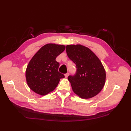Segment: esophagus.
<instances>
[{
    "instance_id": "34e87169",
    "label": "esophagus",
    "mask_w": 131,
    "mask_h": 131,
    "mask_svg": "<svg viewBox=\"0 0 131 131\" xmlns=\"http://www.w3.org/2000/svg\"><path fill=\"white\" fill-rule=\"evenodd\" d=\"M69 75V73H67L66 74H65V78H68Z\"/></svg>"
}]
</instances>
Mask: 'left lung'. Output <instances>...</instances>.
<instances>
[{
	"label": "left lung",
	"mask_w": 131,
	"mask_h": 131,
	"mask_svg": "<svg viewBox=\"0 0 131 131\" xmlns=\"http://www.w3.org/2000/svg\"><path fill=\"white\" fill-rule=\"evenodd\" d=\"M68 56L77 66V73L68 77L74 92L82 99H91L104 87L106 71L98 57L80 44L67 45Z\"/></svg>",
	"instance_id": "left-lung-1"
}]
</instances>
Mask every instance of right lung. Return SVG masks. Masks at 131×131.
<instances>
[{
  "label": "right lung",
  "instance_id": "1",
  "mask_svg": "<svg viewBox=\"0 0 131 131\" xmlns=\"http://www.w3.org/2000/svg\"><path fill=\"white\" fill-rule=\"evenodd\" d=\"M65 46L53 43L43 46L32 57L26 70V79L34 92L44 96L55 90L64 75L58 71L60 63L56 58L65 49Z\"/></svg>",
  "mask_w": 131,
  "mask_h": 131
}]
</instances>
